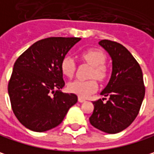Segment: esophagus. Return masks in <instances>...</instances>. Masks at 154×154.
<instances>
[{"instance_id":"34e87169","label":"esophagus","mask_w":154,"mask_h":154,"mask_svg":"<svg viewBox=\"0 0 154 154\" xmlns=\"http://www.w3.org/2000/svg\"><path fill=\"white\" fill-rule=\"evenodd\" d=\"M78 101H79L80 103H84L86 100H85L84 98H82V97H79V98H78Z\"/></svg>"}]
</instances>
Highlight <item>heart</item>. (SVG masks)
<instances>
[{
	"label": "heart",
	"mask_w": 154,
	"mask_h": 154,
	"mask_svg": "<svg viewBox=\"0 0 154 154\" xmlns=\"http://www.w3.org/2000/svg\"><path fill=\"white\" fill-rule=\"evenodd\" d=\"M82 58L88 64L93 66L90 76L103 81L108 74V70L103 65L106 61L104 52L99 49L87 50L82 53ZM60 69L65 76L72 77L75 72L74 59L71 56H65L60 62ZM67 88L69 92L75 94L80 97H88L97 90L98 83L94 79L88 81L74 80L68 83Z\"/></svg>",
	"instance_id": "obj_1"
}]
</instances>
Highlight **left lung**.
Returning <instances> with one entry per match:
<instances>
[{
    "label": "left lung",
    "mask_w": 154,
    "mask_h": 154,
    "mask_svg": "<svg viewBox=\"0 0 154 154\" xmlns=\"http://www.w3.org/2000/svg\"><path fill=\"white\" fill-rule=\"evenodd\" d=\"M99 45L109 53L112 72L109 83L100 93L107 102H94L90 124L96 129L115 134L126 129L136 118L145 97L143 72L131 53L122 45L101 40Z\"/></svg>",
    "instance_id": "left-lung-1"
}]
</instances>
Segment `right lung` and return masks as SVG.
I'll return each instance as SVG.
<instances>
[{"label":"right lung","mask_w":154,"mask_h":154,"mask_svg":"<svg viewBox=\"0 0 154 154\" xmlns=\"http://www.w3.org/2000/svg\"><path fill=\"white\" fill-rule=\"evenodd\" d=\"M80 38H48L29 47L15 62L8 95L13 112L27 129L44 132L60 125L78 97L61 92L60 62Z\"/></svg>","instance_id":"obj_1"}]
</instances>
